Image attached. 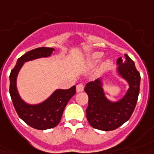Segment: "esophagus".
<instances>
[{
  "label": "esophagus",
  "instance_id": "esophagus-1",
  "mask_svg": "<svg viewBox=\"0 0 154 154\" xmlns=\"http://www.w3.org/2000/svg\"><path fill=\"white\" fill-rule=\"evenodd\" d=\"M83 90H84V86H83V84L80 83V84L77 85V92H82Z\"/></svg>",
  "mask_w": 154,
  "mask_h": 154
}]
</instances>
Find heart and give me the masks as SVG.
<instances>
[{
    "mask_svg": "<svg viewBox=\"0 0 154 154\" xmlns=\"http://www.w3.org/2000/svg\"><path fill=\"white\" fill-rule=\"evenodd\" d=\"M103 53H101V52H95V53H93L92 54L90 57H89V58H88V62L90 63V64H95L97 62H99L101 58L103 57ZM111 65H112V62H111V60L109 59H107V60H105L104 62L101 64V66H99V68L97 70V74L102 73L104 71H106L108 68H110Z\"/></svg>",
    "mask_w": 154,
    "mask_h": 154,
    "instance_id": "b5f03b06",
    "label": "heart"
}]
</instances>
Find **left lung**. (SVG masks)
<instances>
[{
	"label": "left lung",
	"mask_w": 154,
	"mask_h": 154,
	"mask_svg": "<svg viewBox=\"0 0 154 154\" xmlns=\"http://www.w3.org/2000/svg\"><path fill=\"white\" fill-rule=\"evenodd\" d=\"M125 61L118 59V73L125 79L129 88L120 100L111 102L105 96L102 79H97L86 85L84 90L88 95V106L86 113L92 128L103 131H112L122 126L133 114L139 94L140 73L135 64L127 54Z\"/></svg>",
	"instance_id": "left-lung-1"
}]
</instances>
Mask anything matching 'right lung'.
I'll list each match as a JSON object with an SVG mask.
<instances>
[{
  "mask_svg": "<svg viewBox=\"0 0 154 154\" xmlns=\"http://www.w3.org/2000/svg\"><path fill=\"white\" fill-rule=\"evenodd\" d=\"M53 51L51 47H38L27 51L18 58L10 74V95L17 114L27 125L38 130L52 128L58 124L66 104L76 93V86L66 90L57 89L42 103L31 105L25 103L18 93L17 75L25 62L50 57Z\"/></svg>",
  "mask_w": 154,
  "mask_h": 154,
  "instance_id": "obj_1",
  "label": "right lung"
}]
</instances>
